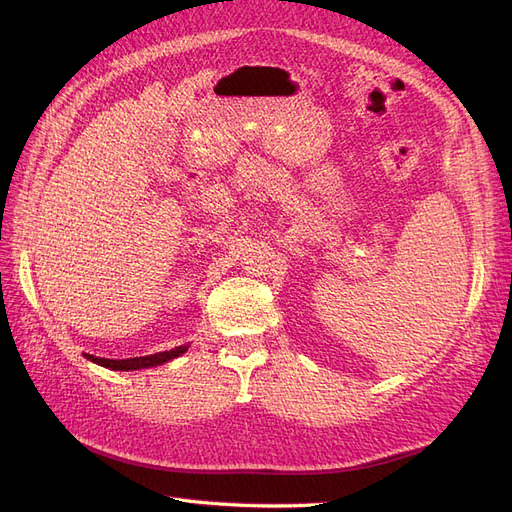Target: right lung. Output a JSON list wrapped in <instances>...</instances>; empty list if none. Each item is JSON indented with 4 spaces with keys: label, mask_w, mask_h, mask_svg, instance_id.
<instances>
[{
    "label": "right lung",
    "mask_w": 512,
    "mask_h": 512,
    "mask_svg": "<svg viewBox=\"0 0 512 512\" xmlns=\"http://www.w3.org/2000/svg\"><path fill=\"white\" fill-rule=\"evenodd\" d=\"M185 350H188V346H177L173 350H164V352H156V354H149V356H136V359H100V356H91V354H87V359L102 365V367H108V369L134 371V369H145V367L162 365V363H166L170 359H175V356L183 354Z\"/></svg>",
    "instance_id": "obj_1"
}]
</instances>
